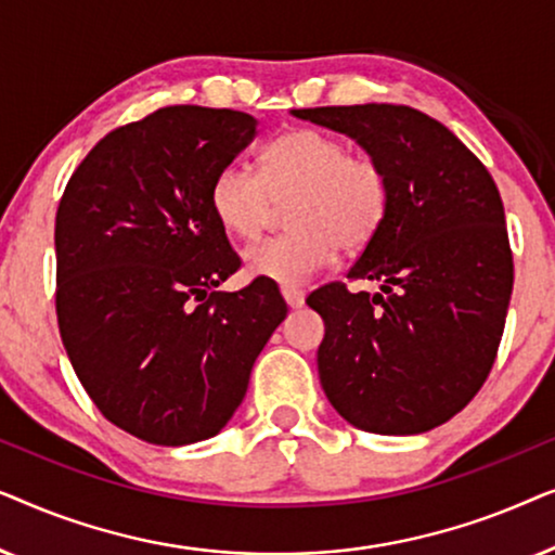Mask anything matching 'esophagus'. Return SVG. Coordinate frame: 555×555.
Masks as SVG:
<instances>
[{
    "mask_svg": "<svg viewBox=\"0 0 555 555\" xmlns=\"http://www.w3.org/2000/svg\"><path fill=\"white\" fill-rule=\"evenodd\" d=\"M283 298L291 308H302V302H306V291L298 285H283Z\"/></svg>",
    "mask_w": 555,
    "mask_h": 555,
    "instance_id": "obj_1",
    "label": "esophagus"
}]
</instances>
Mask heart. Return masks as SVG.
Listing matches in <instances>:
<instances>
[{
	"instance_id": "heart-1",
	"label": "heart",
	"mask_w": 555,
	"mask_h": 555,
	"mask_svg": "<svg viewBox=\"0 0 555 555\" xmlns=\"http://www.w3.org/2000/svg\"><path fill=\"white\" fill-rule=\"evenodd\" d=\"M285 202L293 230L247 247L245 264L257 278L300 285L328 268L338 247L359 253L376 240L391 209V177L378 156L300 128L262 151L260 171L232 162L211 179V211L232 237H260Z\"/></svg>"
}]
</instances>
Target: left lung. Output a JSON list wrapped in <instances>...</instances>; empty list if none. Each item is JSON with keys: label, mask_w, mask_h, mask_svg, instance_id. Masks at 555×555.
<instances>
[{"label": "left lung", "mask_w": 555, "mask_h": 555, "mask_svg": "<svg viewBox=\"0 0 555 555\" xmlns=\"http://www.w3.org/2000/svg\"><path fill=\"white\" fill-rule=\"evenodd\" d=\"M293 116L351 135L391 177L389 217L348 280L308 295L325 323L318 376L333 409L374 435H420L482 389L513 293L503 199L450 128L409 105L300 108Z\"/></svg>", "instance_id": "8db88e82"}]
</instances>
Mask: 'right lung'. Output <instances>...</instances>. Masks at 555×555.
Returning <instances> with one entry per match:
<instances>
[{
	"mask_svg": "<svg viewBox=\"0 0 555 555\" xmlns=\"http://www.w3.org/2000/svg\"><path fill=\"white\" fill-rule=\"evenodd\" d=\"M255 126L232 108H158L103 135L60 199L67 359L98 412L149 444L215 437L287 315L270 280L217 293L242 262L211 211V179Z\"/></svg>",
	"mask_w": 555,
	"mask_h": 555,
	"instance_id": "add662e5",
	"label": "right lung"
}]
</instances>
